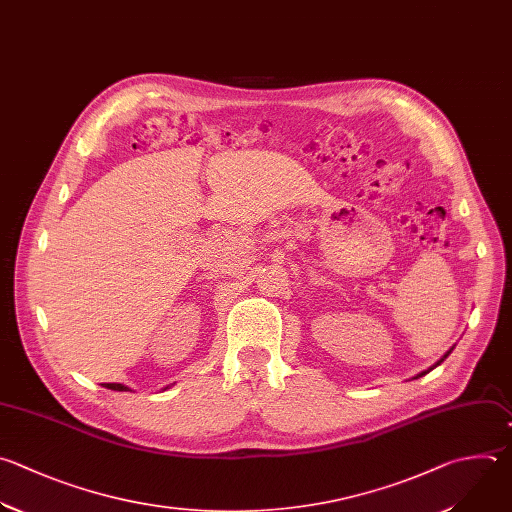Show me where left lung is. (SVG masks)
<instances>
[{"instance_id": "left-lung-1", "label": "left lung", "mask_w": 512, "mask_h": 512, "mask_svg": "<svg viewBox=\"0 0 512 512\" xmlns=\"http://www.w3.org/2000/svg\"><path fill=\"white\" fill-rule=\"evenodd\" d=\"M452 350H454V348H452ZM452 350H450V352H452ZM450 352H446V354H444V358H442V360H440V362H444V360H446V358H448V356H450ZM440 362H438V364H436V366H440ZM430 370H432V368H430ZM424 374H426V372H424ZM424 374H420V376H424Z\"/></svg>"}]
</instances>
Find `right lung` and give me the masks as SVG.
<instances>
[{"instance_id": "1", "label": "right lung", "mask_w": 512, "mask_h": 512, "mask_svg": "<svg viewBox=\"0 0 512 512\" xmlns=\"http://www.w3.org/2000/svg\"><path fill=\"white\" fill-rule=\"evenodd\" d=\"M104 388H108V390H118V392H128V388L126 386H122V384H102Z\"/></svg>"}]
</instances>
